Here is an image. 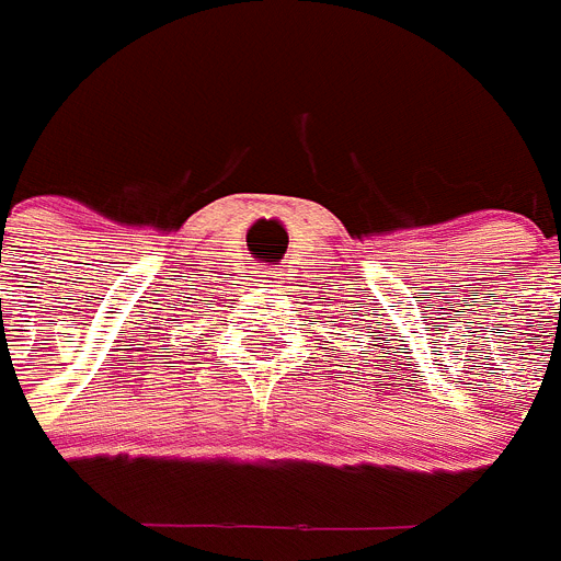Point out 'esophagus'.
Returning a JSON list of instances; mask_svg holds the SVG:
<instances>
[{
    "mask_svg": "<svg viewBox=\"0 0 561 561\" xmlns=\"http://www.w3.org/2000/svg\"><path fill=\"white\" fill-rule=\"evenodd\" d=\"M273 279H279V267H271V265L256 267V282H273Z\"/></svg>",
    "mask_w": 561,
    "mask_h": 561,
    "instance_id": "1",
    "label": "esophagus"
}]
</instances>
